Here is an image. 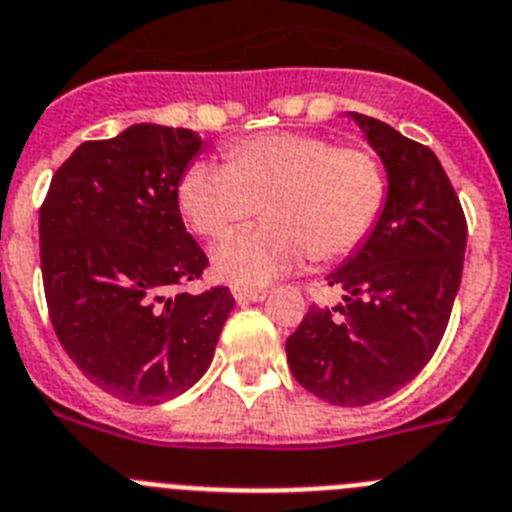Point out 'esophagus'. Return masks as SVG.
Wrapping results in <instances>:
<instances>
[{
    "instance_id": "1",
    "label": "esophagus",
    "mask_w": 512,
    "mask_h": 512,
    "mask_svg": "<svg viewBox=\"0 0 512 512\" xmlns=\"http://www.w3.org/2000/svg\"><path fill=\"white\" fill-rule=\"evenodd\" d=\"M234 299L239 304H250V301H265L268 291H244V288H234Z\"/></svg>"
}]
</instances>
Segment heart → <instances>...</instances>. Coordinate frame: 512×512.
Returning a JSON list of instances; mask_svg holds the SVG:
<instances>
[{"instance_id": "obj_1", "label": "heart", "mask_w": 512, "mask_h": 512, "mask_svg": "<svg viewBox=\"0 0 512 512\" xmlns=\"http://www.w3.org/2000/svg\"><path fill=\"white\" fill-rule=\"evenodd\" d=\"M229 164L193 162L177 185V206L195 234L224 237L255 216L268 224L213 250V273L255 291L304 265L353 252L379 221L386 175L379 159L324 136L278 131L226 151Z\"/></svg>"}]
</instances>
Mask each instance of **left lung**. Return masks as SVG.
Listing matches in <instances>:
<instances>
[{
	"instance_id": "8db88e82",
	"label": "left lung",
	"mask_w": 512,
	"mask_h": 512,
	"mask_svg": "<svg viewBox=\"0 0 512 512\" xmlns=\"http://www.w3.org/2000/svg\"><path fill=\"white\" fill-rule=\"evenodd\" d=\"M386 170V201L366 239L327 275L342 304L311 306L286 340L291 373L314 397L363 407L410 384L433 358L466 250L459 195L428 146L348 113Z\"/></svg>"
}]
</instances>
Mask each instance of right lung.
I'll return each mask as SVG.
<instances>
[{
  "label": "right lung",
  "instance_id": "1",
  "mask_svg": "<svg viewBox=\"0 0 512 512\" xmlns=\"http://www.w3.org/2000/svg\"><path fill=\"white\" fill-rule=\"evenodd\" d=\"M203 139L136 123L84 141L41 206V270L56 337L79 371L118 399L159 404L211 366L229 288L177 293L208 257L182 224L177 185Z\"/></svg>",
  "mask_w": 512,
  "mask_h": 512
}]
</instances>
